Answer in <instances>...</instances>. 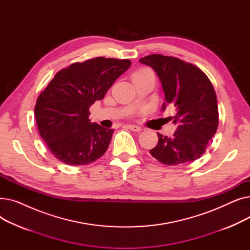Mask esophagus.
I'll return each instance as SVG.
<instances>
[{
	"mask_svg": "<svg viewBox=\"0 0 250 250\" xmlns=\"http://www.w3.org/2000/svg\"><path fill=\"white\" fill-rule=\"evenodd\" d=\"M127 127H128L130 130H133V132H141V130H142V127H141V126L135 125H128Z\"/></svg>",
	"mask_w": 250,
	"mask_h": 250,
	"instance_id": "1",
	"label": "esophagus"
}]
</instances>
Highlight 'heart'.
I'll return each instance as SVG.
<instances>
[{
	"instance_id": "b5f03b06",
	"label": "heart",
	"mask_w": 250,
	"mask_h": 250,
	"mask_svg": "<svg viewBox=\"0 0 250 250\" xmlns=\"http://www.w3.org/2000/svg\"><path fill=\"white\" fill-rule=\"evenodd\" d=\"M148 70H145V69H142V70H139V71H137L133 76H135V75H139V74H142V73H145V72H147Z\"/></svg>"
}]
</instances>
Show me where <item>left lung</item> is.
Instances as JSON below:
<instances>
[{
	"label": "left lung",
	"instance_id": "8db88e82",
	"mask_svg": "<svg viewBox=\"0 0 250 250\" xmlns=\"http://www.w3.org/2000/svg\"><path fill=\"white\" fill-rule=\"evenodd\" d=\"M158 76L165 101L174 105L176 125L173 137L158 135V144L150 150L155 159L166 165L189 163L205 153L217 132L219 116L217 96L206 74L195 65L177 58L151 55L140 59Z\"/></svg>",
	"mask_w": 250,
	"mask_h": 250
}]
</instances>
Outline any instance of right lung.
Returning <instances> with one entry per match:
<instances>
[{
	"label": "right lung",
	"mask_w": 250,
	"mask_h": 250,
	"mask_svg": "<svg viewBox=\"0 0 250 250\" xmlns=\"http://www.w3.org/2000/svg\"><path fill=\"white\" fill-rule=\"evenodd\" d=\"M129 60L91 59L61 70L38 96L34 108L43 141L57 159L69 165L96 161L106 152L113 128L89 120V108L103 99Z\"/></svg>",
	"instance_id": "add662e5"
}]
</instances>
